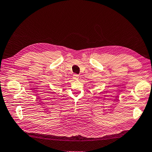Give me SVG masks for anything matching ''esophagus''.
<instances>
[{
  "instance_id": "obj_1",
  "label": "esophagus",
  "mask_w": 152,
  "mask_h": 152,
  "mask_svg": "<svg viewBox=\"0 0 152 152\" xmlns=\"http://www.w3.org/2000/svg\"><path fill=\"white\" fill-rule=\"evenodd\" d=\"M73 79H75V80L79 79V75H77V74L73 75Z\"/></svg>"
}]
</instances>
